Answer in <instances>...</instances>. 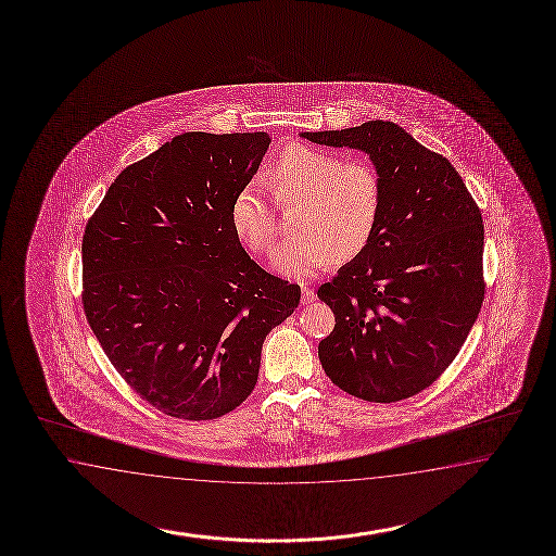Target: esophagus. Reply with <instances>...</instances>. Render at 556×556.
I'll return each mask as SVG.
<instances>
[{
	"instance_id": "obj_1",
	"label": "esophagus",
	"mask_w": 556,
	"mask_h": 556,
	"mask_svg": "<svg viewBox=\"0 0 556 556\" xmlns=\"http://www.w3.org/2000/svg\"><path fill=\"white\" fill-rule=\"evenodd\" d=\"M315 301V291L308 285H301V303L308 305Z\"/></svg>"
}]
</instances>
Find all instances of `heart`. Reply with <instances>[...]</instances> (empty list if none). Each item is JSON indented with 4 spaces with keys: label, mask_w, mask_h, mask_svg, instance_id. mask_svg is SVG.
<instances>
[{
    "label": "heart",
    "mask_w": 556,
    "mask_h": 556,
    "mask_svg": "<svg viewBox=\"0 0 556 556\" xmlns=\"http://www.w3.org/2000/svg\"><path fill=\"white\" fill-rule=\"evenodd\" d=\"M265 184L279 207L301 201L293 223L296 233L275 253L279 271L307 277L333 260L357 257L369 245L383 205L381 179L369 163L291 146L273 163ZM231 225L255 255L271 251L277 215L257 184L235 195Z\"/></svg>",
    "instance_id": "obj_1"
}]
</instances>
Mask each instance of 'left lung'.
<instances>
[{"label": "left lung", "mask_w": 556, "mask_h": 556, "mask_svg": "<svg viewBox=\"0 0 556 556\" xmlns=\"http://www.w3.org/2000/svg\"><path fill=\"white\" fill-rule=\"evenodd\" d=\"M301 137L365 151L383 187L369 245L317 291L334 315L319 343L323 369L370 403L417 395L457 357L479 317L481 210L448 160L393 122Z\"/></svg>", "instance_id": "left-lung-1"}]
</instances>
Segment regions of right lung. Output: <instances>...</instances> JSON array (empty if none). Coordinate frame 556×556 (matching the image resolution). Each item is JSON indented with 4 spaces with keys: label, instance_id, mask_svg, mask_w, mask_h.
<instances>
[{
    "label": "right lung",
    "instance_id": "obj_1",
    "mask_svg": "<svg viewBox=\"0 0 556 556\" xmlns=\"http://www.w3.org/2000/svg\"><path fill=\"white\" fill-rule=\"evenodd\" d=\"M269 143L263 131L175 136L125 167L87 222V323L125 383L175 419L239 407L265 337L299 305V285L263 271L231 225Z\"/></svg>",
    "mask_w": 556,
    "mask_h": 556
}]
</instances>
